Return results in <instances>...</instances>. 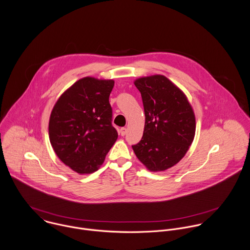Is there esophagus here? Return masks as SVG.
Instances as JSON below:
<instances>
[{"mask_svg":"<svg viewBox=\"0 0 250 250\" xmlns=\"http://www.w3.org/2000/svg\"><path fill=\"white\" fill-rule=\"evenodd\" d=\"M119 133H120V135H121L122 137H124V136L126 135V133H127V129H126L125 127H123V128H121V129H120Z\"/></svg>","mask_w":250,"mask_h":250,"instance_id":"34e87169","label":"esophagus"}]
</instances>
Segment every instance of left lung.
<instances>
[{"mask_svg":"<svg viewBox=\"0 0 250 250\" xmlns=\"http://www.w3.org/2000/svg\"><path fill=\"white\" fill-rule=\"evenodd\" d=\"M143 98L145 124L141 142L132 145L151 171H163L185 156L195 134V117L186 95L163 75L136 80Z\"/></svg>","mask_w":250,"mask_h":250,"instance_id":"8db88e82","label":"left lung"}]
</instances>
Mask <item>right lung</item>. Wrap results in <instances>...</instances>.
<instances>
[{"mask_svg":"<svg viewBox=\"0 0 250 250\" xmlns=\"http://www.w3.org/2000/svg\"><path fill=\"white\" fill-rule=\"evenodd\" d=\"M112 80L85 77L57 101L49 121V139L60 160L74 171H96L118 134L108 102Z\"/></svg>","mask_w":250,"mask_h":250,"instance_id":"add662e5","label":"right lung"}]
</instances>
